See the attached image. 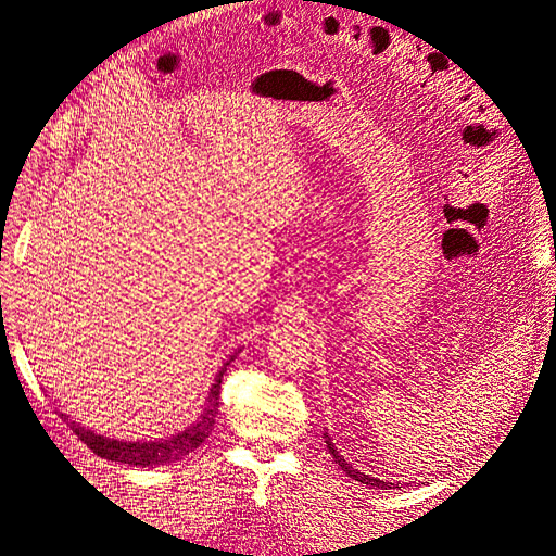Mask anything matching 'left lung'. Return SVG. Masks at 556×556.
Segmentation results:
<instances>
[{
	"label": "left lung",
	"mask_w": 556,
	"mask_h": 556,
	"mask_svg": "<svg viewBox=\"0 0 556 556\" xmlns=\"http://www.w3.org/2000/svg\"><path fill=\"white\" fill-rule=\"evenodd\" d=\"M325 443H327V447H329V452H331V457H333L336 462H339V466L345 470V473H348L350 478H355L357 482H362V484H368V486H378V490H380V486H382V490H390V486L394 484V482H384V480H378V478H368V476L359 473L357 468H352V466H350V464H348V462L341 457V454L336 452V447H333L331 439H329V435H327V431H325Z\"/></svg>",
	"instance_id": "8db88e82"
}]
</instances>
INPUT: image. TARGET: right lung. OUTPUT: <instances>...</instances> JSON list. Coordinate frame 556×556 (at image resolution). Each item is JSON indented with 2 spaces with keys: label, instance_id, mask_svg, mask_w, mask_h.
<instances>
[{
  "label": "right lung",
  "instance_id": "1",
  "mask_svg": "<svg viewBox=\"0 0 556 556\" xmlns=\"http://www.w3.org/2000/svg\"><path fill=\"white\" fill-rule=\"evenodd\" d=\"M229 362H225L220 371H217L215 382H213L208 399H206L204 413L199 415L197 422L180 433L164 435V439H155V441L106 439V435H102V433H94L92 429L76 425L74 419H70V415H62V417L66 419V425L72 427V431L78 435V439L97 454V457L109 459V462H123L129 466H141V468L174 464V462H180L182 457H188L190 452H194L211 435L213 425H215V413H217V406H220V401H217L220 399V382H223V374L227 371Z\"/></svg>",
  "mask_w": 556,
  "mask_h": 556
}]
</instances>
